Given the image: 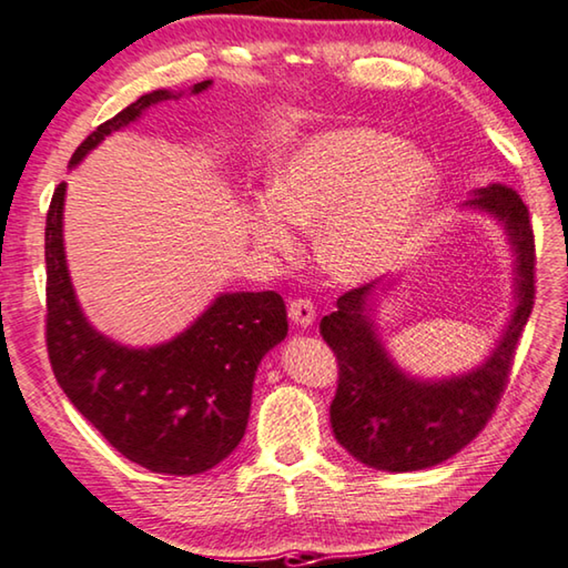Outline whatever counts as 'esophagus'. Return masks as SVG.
Here are the masks:
<instances>
[{
  "mask_svg": "<svg viewBox=\"0 0 568 568\" xmlns=\"http://www.w3.org/2000/svg\"><path fill=\"white\" fill-rule=\"evenodd\" d=\"M290 320L300 327H310L317 320V306H314L312 300H292L290 302Z\"/></svg>",
  "mask_w": 568,
  "mask_h": 568,
  "instance_id": "obj_1",
  "label": "esophagus"
}]
</instances>
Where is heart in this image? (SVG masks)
<instances>
[{
  "instance_id": "1",
  "label": "heart",
  "mask_w": 568,
  "mask_h": 568,
  "mask_svg": "<svg viewBox=\"0 0 568 568\" xmlns=\"http://www.w3.org/2000/svg\"><path fill=\"white\" fill-rule=\"evenodd\" d=\"M433 158L377 128H332L278 163L272 196L248 213V234L272 256L300 251V229L317 226V256L339 282L387 274L410 254L438 201Z\"/></svg>"
}]
</instances>
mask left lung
Here are the masks:
<instances>
[{
    "label": "left lung",
    "instance_id": "obj_1",
    "mask_svg": "<svg viewBox=\"0 0 568 568\" xmlns=\"http://www.w3.org/2000/svg\"><path fill=\"white\" fill-rule=\"evenodd\" d=\"M466 206L504 223L516 254V310L480 367L448 379L405 375L389 359L372 320L379 282L342 294L337 312L320 324L339 365L337 395L329 405L334 438L369 468L407 473L453 458L486 427L506 389L520 332L534 310V226L526 203L500 183L478 189Z\"/></svg>",
    "mask_w": 568,
    "mask_h": 568
}]
</instances>
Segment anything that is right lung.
Wrapping results in <instances>:
<instances>
[{
	"instance_id": "1",
	"label": "right lung",
	"mask_w": 568,
	"mask_h": 568,
	"mask_svg": "<svg viewBox=\"0 0 568 568\" xmlns=\"http://www.w3.org/2000/svg\"><path fill=\"white\" fill-rule=\"evenodd\" d=\"M211 88V80L191 92ZM175 98L153 90L105 120L72 153L78 165L102 138L145 108ZM64 183L52 193L44 226L48 355L64 395L128 460L153 473L196 476L234 453L246 433L256 367L286 337V306L276 292L216 296L165 345L133 349L100 334L74 296L62 244Z\"/></svg>"
}]
</instances>
